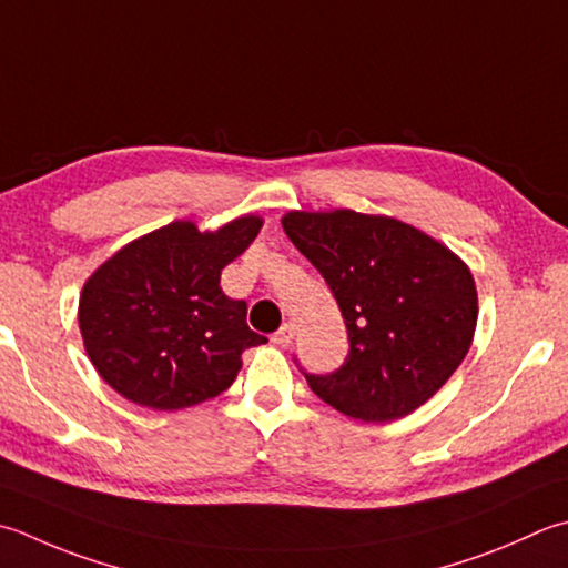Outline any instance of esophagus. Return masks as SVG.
Instances as JSON below:
<instances>
[{
    "label": "esophagus",
    "mask_w": 568,
    "mask_h": 568,
    "mask_svg": "<svg viewBox=\"0 0 568 568\" xmlns=\"http://www.w3.org/2000/svg\"><path fill=\"white\" fill-rule=\"evenodd\" d=\"M293 337H295V325L293 322H285V325L273 335V342L281 344V347H287V344L293 342Z\"/></svg>",
    "instance_id": "obj_1"
}]
</instances>
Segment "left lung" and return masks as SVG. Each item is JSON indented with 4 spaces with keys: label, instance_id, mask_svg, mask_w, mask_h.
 Wrapping results in <instances>:
<instances>
[{
    "label": "left lung",
    "instance_id": "obj_1",
    "mask_svg": "<svg viewBox=\"0 0 568 568\" xmlns=\"http://www.w3.org/2000/svg\"><path fill=\"white\" fill-rule=\"evenodd\" d=\"M283 229L335 295L349 354L305 374L339 414L364 424L404 418L450 379L477 325L468 265L424 231L388 216L291 211Z\"/></svg>",
    "mask_w": 568,
    "mask_h": 568
}]
</instances>
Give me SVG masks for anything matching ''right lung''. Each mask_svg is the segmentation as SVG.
I'll return each instance as SVG.
<instances>
[{
	"mask_svg": "<svg viewBox=\"0 0 568 568\" xmlns=\"http://www.w3.org/2000/svg\"><path fill=\"white\" fill-rule=\"evenodd\" d=\"M241 216L219 231L174 221L120 248L88 277L78 325L88 357L120 396L154 410L214 398L241 354L268 342L246 322V300L221 291V271L258 236Z\"/></svg>",
	"mask_w": 568,
	"mask_h": 568,
	"instance_id": "add662e5",
	"label": "right lung"
}]
</instances>
